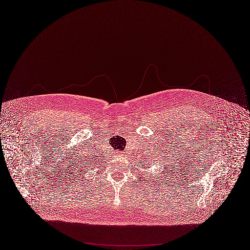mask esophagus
<instances>
[{"label":"esophagus","mask_w":250,"mask_h":250,"mask_svg":"<svg viewBox=\"0 0 250 250\" xmlns=\"http://www.w3.org/2000/svg\"><path fill=\"white\" fill-rule=\"evenodd\" d=\"M118 156H122V155H121V153H118Z\"/></svg>","instance_id":"obj_1"}]
</instances>
